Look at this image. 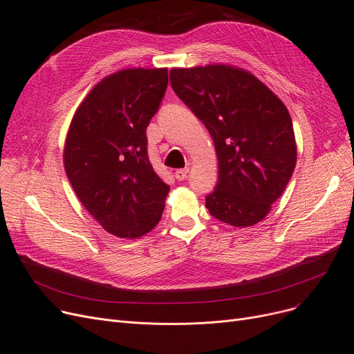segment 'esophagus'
<instances>
[{"label": "esophagus", "mask_w": 354, "mask_h": 354, "mask_svg": "<svg viewBox=\"0 0 354 354\" xmlns=\"http://www.w3.org/2000/svg\"><path fill=\"white\" fill-rule=\"evenodd\" d=\"M188 174H189V167H182V169H178V171L175 172V178H176L178 180H183V179H187Z\"/></svg>", "instance_id": "1"}]
</instances>
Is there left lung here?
<instances>
[{
	"mask_svg": "<svg viewBox=\"0 0 354 354\" xmlns=\"http://www.w3.org/2000/svg\"><path fill=\"white\" fill-rule=\"evenodd\" d=\"M176 96L205 124L218 158L209 214L232 227L266 218L290 182L297 147L284 103L251 73L214 64L172 68Z\"/></svg>",
	"mask_w": 354,
	"mask_h": 354,
	"instance_id": "left-lung-1",
	"label": "left lung"
}]
</instances>
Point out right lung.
Returning a JSON list of instances; mask_svg holds the SVG:
<instances>
[{
    "label": "right lung",
    "mask_w": 354,
    "mask_h": 354,
    "mask_svg": "<svg viewBox=\"0 0 354 354\" xmlns=\"http://www.w3.org/2000/svg\"><path fill=\"white\" fill-rule=\"evenodd\" d=\"M167 87L166 68H127L93 87L71 120L64 167L83 207L110 234L155 228L169 192L149 162L146 129Z\"/></svg>",
    "instance_id": "1"
}]
</instances>
